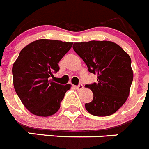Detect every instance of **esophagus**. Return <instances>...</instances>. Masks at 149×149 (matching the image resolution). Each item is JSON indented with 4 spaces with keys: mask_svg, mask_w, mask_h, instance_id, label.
<instances>
[{
    "mask_svg": "<svg viewBox=\"0 0 149 149\" xmlns=\"http://www.w3.org/2000/svg\"><path fill=\"white\" fill-rule=\"evenodd\" d=\"M76 88L78 90H82L83 88H84V87H83V85H82V84H79V85L76 86Z\"/></svg>",
    "mask_w": 149,
    "mask_h": 149,
    "instance_id": "esophagus-1",
    "label": "esophagus"
}]
</instances>
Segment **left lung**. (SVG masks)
Here are the masks:
<instances>
[{
  "label": "left lung",
  "mask_w": 149,
  "mask_h": 149,
  "mask_svg": "<svg viewBox=\"0 0 149 149\" xmlns=\"http://www.w3.org/2000/svg\"><path fill=\"white\" fill-rule=\"evenodd\" d=\"M73 48L89 72L98 75V83L85 86L93 93V101L85 104L87 112L99 117L116 112L127 100L133 80L129 54L120 45L107 40L75 42Z\"/></svg>",
  "instance_id": "8db88e82"
}]
</instances>
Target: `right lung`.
Wrapping results in <instances>:
<instances>
[{
    "instance_id": "right-lung-1",
    "label": "right lung",
    "mask_w": 149,
    "mask_h": 149,
    "mask_svg": "<svg viewBox=\"0 0 149 149\" xmlns=\"http://www.w3.org/2000/svg\"><path fill=\"white\" fill-rule=\"evenodd\" d=\"M72 45L73 42L40 39L24 47L14 62L15 92L33 115L51 116L60 108L71 84H59L50 79L59 70L58 63Z\"/></svg>"
}]
</instances>
